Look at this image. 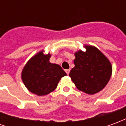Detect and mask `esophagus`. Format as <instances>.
<instances>
[{
  "mask_svg": "<svg viewBox=\"0 0 126 126\" xmlns=\"http://www.w3.org/2000/svg\"><path fill=\"white\" fill-rule=\"evenodd\" d=\"M65 72H66V74H67V75H69V72H70V69H66Z\"/></svg>",
  "mask_w": 126,
  "mask_h": 126,
  "instance_id": "obj_1",
  "label": "esophagus"
}]
</instances>
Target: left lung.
<instances>
[{"label":"left lung","instance_id":"1","mask_svg":"<svg viewBox=\"0 0 126 126\" xmlns=\"http://www.w3.org/2000/svg\"><path fill=\"white\" fill-rule=\"evenodd\" d=\"M86 50L75 52V67L69 73L76 88L94 94L105 87L111 78L112 66L107 58L97 48L86 45Z\"/></svg>","mask_w":126,"mask_h":126}]
</instances>
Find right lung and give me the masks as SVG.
I'll return each instance as SVG.
<instances>
[{
  "mask_svg": "<svg viewBox=\"0 0 126 126\" xmlns=\"http://www.w3.org/2000/svg\"><path fill=\"white\" fill-rule=\"evenodd\" d=\"M50 55L43 50L30 59L23 67L21 79L28 90L38 95L49 94L57 86L61 78L67 76L60 65L50 63Z\"/></svg>",
  "mask_w": 126,
  "mask_h": 126,
  "instance_id": "right-lung-1",
  "label": "right lung"
}]
</instances>
